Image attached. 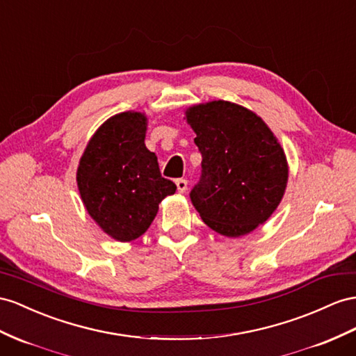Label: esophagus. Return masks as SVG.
I'll return each mask as SVG.
<instances>
[{"instance_id": "34e87169", "label": "esophagus", "mask_w": 356, "mask_h": 356, "mask_svg": "<svg viewBox=\"0 0 356 356\" xmlns=\"http://www.w3.org/2000/svg\"><path fill=\"white\" fill-rule=\"evenodd\" d=\"M176 185H177L179 193H186V189H188V180L186 179H177Z\"/></svg>"}]
</instances>
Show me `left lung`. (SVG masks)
Listing matches in <instances>:
<instances>
[{"instance_id":"obj_1","label":"left lung","mask_w":356,"mask_h":356,"mask_svg":"<svg viewBox=\"0 0 356 356\" xmlns=\"http://www.w3.org/2000/svg\"><path fill=\"white\" fill-rule=\"evenodd\" d=\"M186 120L203 158L191 202L216 233L229 238L251 233L284 195V150L260 117L225 100L189 108Z\"/></svg>"}]
</instances>
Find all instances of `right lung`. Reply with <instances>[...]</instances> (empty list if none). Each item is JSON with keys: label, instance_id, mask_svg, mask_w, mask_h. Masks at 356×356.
<instances>
[{"label": "right lung", "instance_id": "add662e5", "mask_svg": "<svg viewBox=\"0 0 356 356\" xmlns=\"http://www.w3.org/2000/svg\"><path fill=\"white\" fill-rule=\"evenodd\" d=\"M147 118L117 114L91 136L76 181L90 216L106 234L129 242L149 229L159 203L177 186L161 176L156 154L144 144Z\"/></svg>", "mask_w": 356, "mask_h": 356}]
</instances>
